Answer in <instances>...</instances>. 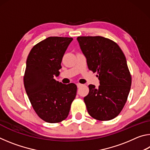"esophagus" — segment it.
<instances>
[{
	"mask_svg": "<svg viewBox=\"0 0 150 150\" xmlns=\"http://www.w3.org/2000/svg\"><path fill=\"white\" fill-rule=\"evenodd\" d=\"M82 85H82V84H81V83H77V87H78V88L81 87V86H82Z\"/></svg>",
	"mask_w": 150,
	"mask_h": 150,
	"instance_id": "34e87169",
	"label": "esophagus"
}]
</instances>
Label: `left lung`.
Returning a JSON list of instances; mask_svg holds the SVG:
<instances>
[{
    "label": "left lung",
    "instance_id": "1",
    "mask_svg": "<svg viewBox=\"0 0 150 150\" xmlns=\"http://www.w3.org/2000/svg\"><path fill=\"white\" fill-rule=\"evenodd\" d=\"M77 41L87 58L88 69L100 81L96 88L89 85L84 97L88 113L96 120H110L116 117L128 99L132 77L126 57L119 45L102 36H79Z\"/></svg>",
    "mask_w": 150,
    "mask_h": 150
}]
</instances>
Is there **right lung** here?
Segmentation results:
<instances>
[{"label": "right lung", "instance_id": "right-lung-1", "mask_svg": "<svg viewBox=\"0 0 150 150\" xmlns=\"http://www.w3.org/2000/svg\"><path fill=\"white\" fill-rule=\"evenodd\" d=\"M72 38L49 37L32 48L24 75L25 90L35 113L49 123L67 117L77 93L74 83L62 84L54 79L59 75L62 58Z\"/></svg>", "mask_w": 150, "mask_h": 150}]
</instances>
